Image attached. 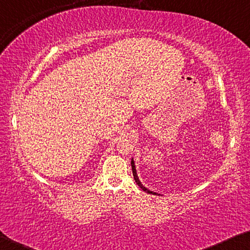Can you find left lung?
<instances>
[{"instance_id": "left-lung-1", "label": "left lung", "mask_w": 250, "mask_h": 250, "mask_svg": "<svg viewBox=\"0 0 250 250\" xmlns=\"http://www.w3.org/2000/svg\"><path fill=\"white\" fill-rule=\"evenodd\" d=\"M130 164H132V171H133V175H134V180H135V182L138 184V187L141 188L142 190L143 191H145V192H147V193H149V194H159V193H156V192H153V191H149L147 188H145L143 184H142V182L140 181V179H138V176H137V172H136V167H135V162H134V159L132 157V162H130ZM159 195H161V194H159Z\"/></svg>"}]
</instances>
